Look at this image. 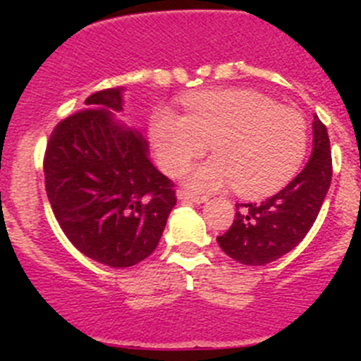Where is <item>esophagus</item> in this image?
Masks as SVG:
<instances>
[{
	"label": "esophagus",
	"instance_id": "obj_1",
	"mask_svg": "<svg viewBox=\"0 0 361 361\" xmlns=\"http://www.w3.org/2000/svg\"><path fill=\"white\" fill-rule=\"evenodd\" d=\"M178 199H181V201H192L195 204H202L207 201L206 195L192 194V192H187V190H178Z\"/></svg>",
	"mask_w": 361,
	"mask_h": 361
}]
</instances>
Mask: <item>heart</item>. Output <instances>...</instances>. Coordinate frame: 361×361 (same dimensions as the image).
I'll list each match as a JSON object with an SVG mask.
<instances>
[{
  "label": "heart",
  "instance_id": "b5f03b06",
  "mask_svg": "<svg viewBox=\"0 0 361 361\" xmlns=\"http://www.w3.org/2000/svg\"><path fill=\"white\" fill-rule=\"evenodd\" d=\"M183 104L185 115L167 106L154 113L150 140L169 174H180L209 143L214 157L188 173L192 188L234 183L238 194L258 197L285 187L300 169L309 143L300 111L246 89L192 92Z\"/></svg>",
  "mask_w": 361,
  "mask_h": 361
}]
</instances>
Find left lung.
<instances>
[{"label": "left lung", "instance_id": "obj_1", "mask_svg": "<svg viewBox=\"0 0 361 361\" xmlns=\"http://www.w3.org/2000/svg\"><path fill=\"white\" fill-rule=\"evenodd\" d=\"M332 181V154L326 127L314 115L312 154L283 190L262 202L235 204V218L220 248L245 265H265L292 251L318 216Z\"/></svg>", "mask_w": 361, "mask_h": 361}]
</instances>
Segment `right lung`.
<instances>
[{
	"label": "right lung",
	"instance_id": "obj_1",
	"mask_svg": "<svg viewBox=\"0 0 361 361\" xmlns=\"http://www.w3.org/2000/svg\"><path fill=\"white\" fill-rule=\"evenodd\" d=\"M123 89L99 90L56 126L43 173L50 206L76 250L113 269L133 267L157 248L176 204L174 183L148 157L136 129L115 120Z\"/></svg>",
	"mask_w": 361,
	"mask_h": 361
}]
</instances>
